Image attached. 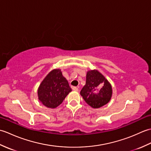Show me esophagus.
<instances>
[{"label": "esophagus", "mask_w": 151, "mask_h": 151, "mask_svg": "<svg viewBox=\"0 0 151 151\" xmlns=\"http://www.w3.org/2000/svg\"><path fill=\"white\" fill-rule=\"evenodd\" d=\"M72 89H73V91H78V88L77 87H73Z\"/></svg>", "instance_id": "obj_1"}]
</instances>
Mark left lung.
Segmentation results:
<instances>
[{"instance_id":"left-lung-1","label":"left lung","mask_w":151,"mask_h":151,"mask_svg":"<svg viewBox=\"0 0 151 151\" xmlns=\"http://www.w3.org/2000/svg\"><path fill=\"white\" fill-rule=\"evenodd\" d=\"M112 93L111 84L101 73L97 69L88 70L86 84L81 91L86 103L93 108H99L110 102Z\"/></svg>"}]
</instances>
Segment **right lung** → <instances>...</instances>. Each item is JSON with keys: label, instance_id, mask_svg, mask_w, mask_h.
I'll list each match as a JSON object with an SVG mask.
<instances>
[{"label": "right lung", "instance_id": "1", "mask_svg": "<svg viewBox=\"0 0 151 151\" xmlns=\"http://www.w3.org/2000/svg\"><path fill=\"white\" fill-rule=\"evenodd\" d=\"M71 91L61 69H54L47 74L38 88V99L45 106L56 108Z\"/></svg>", "mask_w": 151, "mask_h": 151}]
</instances>
